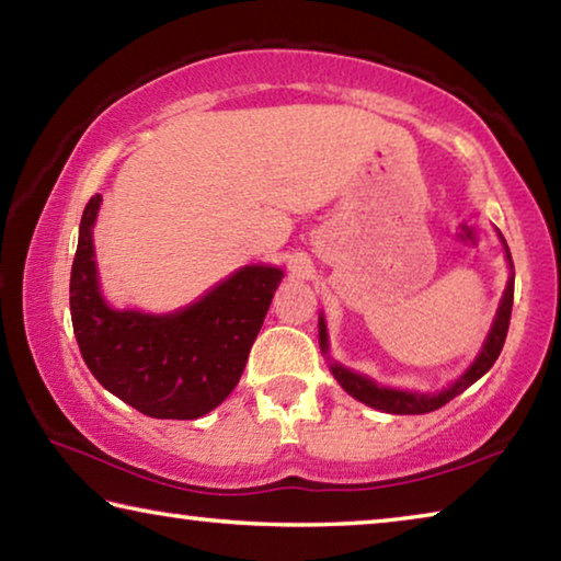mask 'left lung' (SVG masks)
Listing matches in <instances>:
<instances>
[{
    "label": "left lung",
    "mask_w": 561,
    "mask_h": 561,
    "mask_svg": "<svg viewBox=\"0 0 561 561\" xmlns=\"http://www.w3.org/2000/svg\"><path fill=\"white\" fill-rule=\"evenodd\" d=\"M500 240H502V244H505V254H507V262H510V270H512L510 247H507L505 237H502V234H500ZM512 299H515V272H512V277L507 282V289H505V294H502V301H500L495 321H492V329H490V334L485 339V344H482V351L478 354V358L472 360L468 371H465L458 378V381H455L450 388H445V391H440V393H413V391H398V388L376 386L371 378L348 371V368L339 366V364H331V374H334V378L348 396H354L356 401L376 408V411L393 413V415H417V413L438 411V408H443L445 403L453 401L455 396H460L465 388H470L474 381H478V378L485 376L492 368V364L497 360L500 351H502V346H505V339H507ZM319 346L327 354L329 336H327L324 317H319Z\"/></svg>",
    "instance_id": "1"
}]
</instances>
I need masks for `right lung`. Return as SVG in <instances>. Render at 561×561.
<instances>
[{
	"label": "right lung",
	"instance_id": "obj_1",
	"mask_svg": "<svg viewBox=\"0 0 561 561\" xmlns=\"http://www.w3.org/2000/svg\"><path fill=\"white\" fill-rule=\"evenodd\" d=\"M101 195L81 215L71 267V321L96 381L150 417L195 421L240 381L284 272L247 264L173 314L113 309L99 287L93 225Z\"/></svg>",
	"mask_w": 561,
	"mask_h": 561
}]
</instances>
